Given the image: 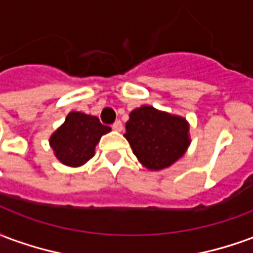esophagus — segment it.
Segmentation results:
<instances>
[{"label": "esophagus", "mask_w": 253, "mask_h": 253, "mask_svg": "<svg viewBox=\"0 0 253 253\" xmlns=\"http://www.w3.org/2000/svg\"><path fill=\"white\" fill-rule=\"evenodd\" d=\"M112 128L115 130V131H122L123 130V123L121 121H116L114 125H112Z\"/></svg>", "instance_id": "obj_1"}]
</instances>
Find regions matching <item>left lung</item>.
Listing matches in <instances>:
<instances>
[{
  "instance_id": "8db88e82",
  "label": "left lung",
  "mask_w": 253,
  "mask_h": 253,
  "mask_svg": "<svg viewBox=\"0 0 253 253\" xmlns=\"http://www.w3.org/2000/svg\"><path fill=\"white\" fill-rule=\"evenodd\" d=\"M125 137L138 161L150 170L168 168L190 146V125L181 116L142 105L130 112Z\"/></svg>"
}]
</instances>
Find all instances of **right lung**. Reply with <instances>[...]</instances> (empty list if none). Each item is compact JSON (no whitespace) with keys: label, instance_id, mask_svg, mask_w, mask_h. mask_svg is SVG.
I'll use <instances>...</instances> for the list:
<instances>
[{"label":"right lung","instance_id":"obj_1","mask_svg":"<svg viewBox=\"0 0 253 253\" xmlns=\"http://www.w3.org/2000/svg\"><path fill=\"white\" fill-rule=\"evenodd\" d=\"M110 131L111 127L101 125L97 116L73 111L50 137V146L62 164L76 168L93 157L100 138Z\"/></svg>","mask_w":253,"mask_h":253}]
</instances>
